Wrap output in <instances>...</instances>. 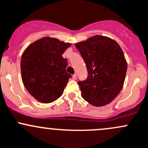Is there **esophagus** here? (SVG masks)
Wrapping results in <instances>:
<instances>
[{
    "mask_svg": "<svg viewBox=\"0 0 148 148\" xmlns=\"http://www.w3.org/2000/svg\"><path fill=\"white\" fill-rule=\"evenodd\" d=\"M72 78H73V79H74V80H77V75H76V74H74V75L72 76Z\"/></svg>",
    "mask_w": 148,
    "mask_h": 148,
    "instance_id": "34e87169",
    "label": "esophagus"
}]
</instances>
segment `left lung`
Listing matches in <instances>:
<instances>
[{
  "label": "left lung",
  "instance_id": "left-lung-1",
  "mask_svg": "<svg viewBox=\"0 0 148 148\" xmlns=\"http://www.w3.org/2000/svg\"><path fill=\"white\" fill-rule=\"evenodd\" d=\"M75 46L88 71L87 79L78 82L82 97L95 107L110 104L122 89L127 69L120 45L109 37L95 35Z\"/></svg>",
  "mask_w": 148,
  "mask_h": 148
}]
</instances>
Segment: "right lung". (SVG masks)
<instances>
[{"mask_svg": "<svg viewBox=\"0 0 148 148\" xmlns=\"http://www.w3.org/2000/svg\"><path fill=\"white\" fill-rule=\"evenodd\" d=\"M71 46L46 36L30 44L21 61L22 81L36 100L51 103L60 97L71 76L66 72L67 60L62 54Z\"/></svg>", "mask_w": 148, "mask_h": 148, "instance_id": "add662e5", "label": "right lung"}]
</instances>
